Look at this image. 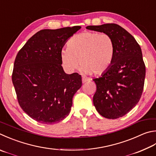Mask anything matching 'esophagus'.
Instances as JSON below:
<instances>
[{
    "label": "esophagus",
    "instance_id": "obj_1",
    "mask_svg": "<svg viewBox=\"0 0 156 156\" xmlns=\"http://www.w3.org/2000/svg\"><path fill=\"white\" fill-rule=\"evenodd\" d=\"M89 80H90V78H87V77L83 78V83H87V82L89 81Z\"/></svg>",
    "mask_w": 156,
    "mask_h": 156
}]
</instances>
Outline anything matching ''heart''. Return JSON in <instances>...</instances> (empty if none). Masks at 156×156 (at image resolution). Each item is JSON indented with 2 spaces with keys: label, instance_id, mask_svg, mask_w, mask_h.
Segmentation results:
<instances>
[{
  "label": "heart",
  "instance_id": "1",
  "mask_svg": "<svg viewBox=\"0 0 156 156\" xmlns=\"http://www.w3.org/2000/svg\"><path fill=\"white\" fill-rule=\"evenodd\" d=\"M115 45L107 33L87 31L73 36L67 41V48L61 52V60L67 70L73 71L82 66L84 72L101 75L112 66Z\"/></svg>",
  "mask_w": 156,
  "mask_h": 156
}]
</instances>
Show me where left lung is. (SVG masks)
<instances>
[{
  "label": "left lung",
  "instance_id": "obj_1",
  "mask_svg": "<svg viewBox=\"0 0 156 156\" xmlns=\"http://www.w3.org/2000/svg\"><path fill=\"white\" fill-rule=\"evenodd\" d=\"M87 29L107 33L115 45L112 66L98 78L93 79L97 90L93 104L107 119H117L128 113L139 101L145 78V65L139 44L119 25L104 24Z\"/></svg>",
  "mask_w": 156,
  "mask_h": 156
}]
</instances>
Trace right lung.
Segmentation results:
<instances>
[{
    "label": "right lung",
    "instance_id": "right-lung-1",
    "mask_svg": "<svg viewBox=\"0 0 156 156\" xmlns=\"http://www.w3.org/2000/svg\"><path fill=\"white\" fill-rule=\"evenodd\" d=\"M81 27L38 31L20 50L12 82L22 109L41 123L60 122L69 114L72 98L82 86L78 73L67 74L61 52Z\"/></svg>",
    "mask_w": 156,
    "mask_h": 156
}]
</instances>
